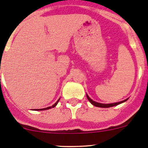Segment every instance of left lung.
Segmentation results:
<instances>
[{"mask_svg":"<svg viewBox=\"0 0 148 148\" xmlns=\"http://www.w3.org/2000/svg\"><path fill=\"white\" fill-rule=\"evenodd\" d=\"M86 97H87L88 100H89V102H91V104H93L94 106H95V107H103V108H107V107H114V106L117 105V104H121V103H123V102H126V101L128 99V98H127V99H125V100H123V101H121V102H116V103H112V104H102V103H99V102H95V101H93L92 99H91L90 97H89V96H88L87 95H86Z\"/></svg>","mask_w":148,"mask_h":148,"instance_id":"1","label":"left lung"}]
</instances>
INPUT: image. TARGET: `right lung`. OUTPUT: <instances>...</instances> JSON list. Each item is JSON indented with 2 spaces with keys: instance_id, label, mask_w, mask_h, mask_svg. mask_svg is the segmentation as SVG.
Returning <instances> with one entry per match:
<instances>
[{
  "instance_id": "add662e5",
  "label": "right lung",
  "mask_w": 148,
  "mask_h": 148,
  "mask_svg": "<svg viewBox=\"0 0 148 148\" xmlns=\"http://www.w3.org/2000/svg\"><path fill=\"white\" fill-rule=\"evenodd\" d=\"M59 99H58L57 100V102H56V103H55L54 104H53V105L51 106V107H46V108H44V109H35V110H49V109H51V108H52V107H56V104H58V102H59Z\"/></svg>"
}]
</instances>
